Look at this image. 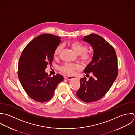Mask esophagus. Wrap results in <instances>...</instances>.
Returning <instances> with one entry per match:
<instances>
[{
	"instance_id": "obj_1",
	"label": "esophagus",
	"mask_w": 135,
	"mask_h": 135,
	"mask_svg": "<svg viewBox=\"0 0 135 135\" xmlns=\"http://www.w3.org/2000/svg\"><path fill=\"white\" fill-rule=\"evenodd\" d=\"M76 77H75V76H68L67 77V79L68 80H71V79H76Z\"/></svg>"
}]
</instances>
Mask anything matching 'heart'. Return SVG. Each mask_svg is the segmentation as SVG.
I'll return each mask as SVG.
<instances>
[{
	"instance_id": "1",
	"label": "heart",
	"mask_w": 135,
	"mask_h": 135,
	"mask_svg": "<svg viewBox=\"0 0 135 135\" xmlns=\"http://www.w3.org/2000/svg\"><path fill=\"white\" fill-rule=\"evenodd\" d=\"M70 45L75 53L78 55L80 56V58L83 62L88 63L90 61L91 59V55L86 52L88 47L85 45L77 41L71 42ZM62 49V46L61 45L58 46L55 51V56H58L61 52ZM81 68V66L78 64L66 63L60 67V69L62 72L71 75L75 73V70H80Z\"/></svg>"
}]
</instances>
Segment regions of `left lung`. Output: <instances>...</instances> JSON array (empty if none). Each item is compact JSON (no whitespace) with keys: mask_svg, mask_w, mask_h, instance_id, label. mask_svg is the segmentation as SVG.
<instances>
[{"mask_svg":"<svg viewBox=\"0 0 135 135\" xmlns=\"http://www.w3.org/2000/svg\"><path fill=\"white\" fill-rule=\"evenodd\" d=\"M82 40L93 49L92 61L84 69V73L92 76L86 80L81 78L77 97L86 103L101 99L108 92L118 74L117 58L113 47L104 38L95 34L84 36Z\"/></svg>","mask_w":135,"mask_h":135,"instance_id":"left-lung-1","label":"left lung"}]
</instances>
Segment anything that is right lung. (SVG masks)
Here are the masks:
<instances>
[{"instance_id":"add662e5","label":"right lung","mask_w":135,"mask_h":135,"mask_svg":"<svg viewBox=\"0 0 135 135\" xmlns=\"http://www.w3.org/2000/svg\"><path fill=\"white\" fill-rule=\"evenodd\" d=\"M61 37L51 34H41L31 41L23 50L18 65V77L27 95L33 100L44 102L50 100L62 75L48 76L45 69L52 64L54 53Z\"/></svg>"}]
</instances>
